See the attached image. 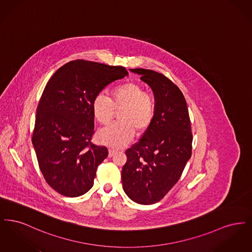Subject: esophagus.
Here are the masks:
<instances>
[{
    "instance_id": "esophagus-1",
    "label": "esophagus",
    "mask_w": 252,
    "mask_h": 252,
    "mask_svg": "<svg viewBox=\"0 0 252 252\" xmlns=\"http://www.w3.org/2000/svg\"><path fill=\"white\" fill-rule=\"evenodd\" d=\"M116 152H117V150H115V149H113V148H109V149H108V157L113 156Z\"/></svg>"
}]
</instances>
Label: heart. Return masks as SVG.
<instances>
[{
    "mask_svg": "<svg viewBox=\"0 0 252 252\" xmlns=\"http://www.w3.org/2000/svg\"><path fill=\"white\" fill-rule=\"evenodd\" d=\"M120 123L112 124L101 129L98 138L102 144L111 147H122L138 133L145 131L154 119L155 106L152 98L143 88L135 83H126L113 89L111 99L104 94H98L93 102V111L96 120L108 125L116 110H120Z\"/></svg>",
    "mask_w": 252,
    "mask_h": 252,
    "instance_id": "1",
    "label": "heart"
}]
</instances>
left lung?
<instances>
[{
  "instance_id": "obj_1",
  "label": "left lung",
  "mask_w": 252,
  "mask_h": 252,
  "mask_svg": "<svg viewBox=\"0 0 252 252\" xmlns=\"http://www.w3.org/2000/svg\"><path fill=\"white\" fill-rule=\"evenodd\" d=\"M141 75L155 98V114L137 144L126 151L123 189L134 202L159 201L178 182L192 155L191 121L180 89L159 72L130 69Z\"/></svg>"
}]
</instances>
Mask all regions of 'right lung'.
I'll use <instances>...</instances> for the list:
<instances>
[{
  "label": "right lung",
  "instance_id": "add662e5",
  "mask_svg": "<svg viewBox=\"0 0 252 252\" xmlns=\"http://www.w3.org/2000/svg\"><path fill=\"white\" fill-rule=\"evenodd\" d=\"M121 66L74 60L51 77L36 108L32 144L39 169L60 194L76 197L94 186L106 146L92 144L93 102L108 85L127 76Z\"/></svg>",
  "mask_w": 252,
  "mask_h": 252
}]
</instances>
